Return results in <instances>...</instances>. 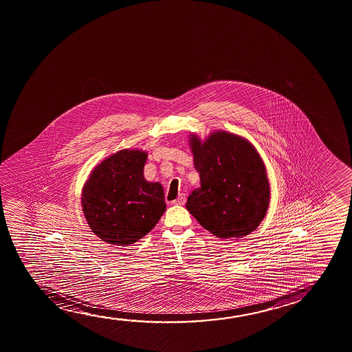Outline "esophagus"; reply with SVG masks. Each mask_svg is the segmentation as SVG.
Segmentation results:
<instances>
[{
    "label": "esophagus",
    "mask_w": 352,
    "mask_h": 352,
    "mask_svg": "<svg viewBox=\"0 0 352 352\" xmlns=\"http://www.w3.org/2000/svg\"><path fill=\"white\" fill-rule=\"evenodd\" d=\"M184 203H186V195L184 194H179V198L173 201L175 205H184Z\"/></svg>",
    "instance_id": "obj_1"
}]
</instances>
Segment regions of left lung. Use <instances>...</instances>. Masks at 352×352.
Segmentation results:
<instances>
[{"label":"left lung","instance_id":"left-lung-1","mask_svg":"<svg viewBox=\"0 0 352 352\" xmlns=\"http://www.w3.org/2000/svg\"><path fill=\"white\" fill-rule=\"evenodd\" d=\"M189 144L200 187L186 208L199 224L221 239H240L257 229L270 201L267 171L256 148L239 135L214 131Z\"/></svg>","mask_w":352,"mask_h":352}]
</instances>
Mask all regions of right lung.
<instances>
[{"mask_svg": "<svg viewBox=\"0 0 352 352\" xmlns=\"http://www.w3.org/2000/svg\"><path fill=\"white\" fill-rule=\"evenodd\" d=\"M147 153L122 149L90 173L82 208L91 232L104 243L129 246L155 227L165 212L164 190L144 176Z\"/></svg>", "mask_w": 352, "mask_h": 352, "instance_id": "obj_1", "label": "right lung"}]
</instances>
